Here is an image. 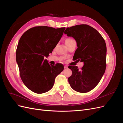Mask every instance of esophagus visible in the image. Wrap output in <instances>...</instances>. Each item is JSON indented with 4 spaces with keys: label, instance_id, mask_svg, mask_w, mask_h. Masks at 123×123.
I'll return each mask as SVG.
<instances>
[{
    "label": "esophagus",
    "instance_id": "esophagus-1",
    "mask_svg": "<svg viewBox=\"0 0 123 123\" xmlns=\"http://www.w3.org/2000/svg\"><path fill=\"white\" fill-rule=\"evenodd\" d=\"M64 68H65V69L68 68V66H64Z\"/></svg>",
    "mask_w": 123,
    "mask_h": 123
}]
</instances>
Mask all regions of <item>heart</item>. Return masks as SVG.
<instances>
[{
	"label": "heart",
	"mask_w": 123,
	"mask_h": 123,
	"mask_svg": "<svg viewBox=\"0 0 123 123\" xmlns=\"http://www.w3.org/2000/svg\"><path fill=\"white\" fill-rule=\"evenodd\" d=\"M72 40H74V39H73L72 38H67L66 39L65 43H69V42H71V41H72Z\"/></svg>",
	"instance_id": "obj_1"
}]
</instances>
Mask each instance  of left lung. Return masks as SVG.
I'll list each match as a JSON object with an SVG mask.
<instances>
[{
    "instance_id": "obj_1",
    "label": "left lung",
    "mask_w": 123,
    "mask_h": 123,
    "mask_svg": "<svg viewBox=\"0 0 123 123\" xmlns=\"http://www.w3.org/2000/svg\"><path fill=\"white\" fill-rule=\"evenodd\" d=\"M64 33L72 37L77 43V49L73 59L84 62L80 70L77 66L68 67L72 72V75L68 78L69 84L77 92H88L97 86L105 72V41L96 30L87 25L67 28Z\"/></svg>"
}]
</instances>
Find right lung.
Here are the masks:
<instances>
[{
    "instance_id": "obj_1",
    "label": "right lung",
    "mask_w": 123,
    "mask_h": 123,
    "mask_svg": "<svg viewBox=\"0 0 123 123\" xmlns=\"http://www.w3.org/2000/svg\"><path fill=\"white\" fill-rule=\"evenodd\" d=\"M65 28L38 26L29 29L20 37L16 49V62L24 84L30 90L41 94L53 87L55 77L64 65H50L48 57L60 40Z\"/></svg>"
}]
</instances>
